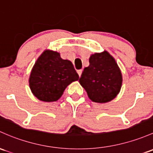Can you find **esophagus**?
<instances>
[{"mask_svg": "<svg viewBox=\"0 0 153 153\" xmlns=\"http://www.w3.org/2000/svg\"><path fill=\"white\" fill-rule=\"evenodd\" d=\"M82 72H83V70H78V75H79V77H81V76Z\"/></svg>", "mask_w": 153, "mask_h": 153, "instance_id": "1", "label": "esophagus"}]
</instances>
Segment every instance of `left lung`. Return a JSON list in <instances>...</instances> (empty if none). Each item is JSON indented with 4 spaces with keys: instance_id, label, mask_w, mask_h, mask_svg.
Returning <instances> with one entry per match:
<instances>
[{
    "instance_id": "left-lung-1",
    "label": "left lung",
    "mask_w": 153,
    "mask_h": 153,
    "mask_svg": "<svg viewBox=\"0 0 153 153\" xmlns=\"http://www.w3.org/2000/svg\"><path fill=\"white\" fill-rule=\"evenodd\" d=\"M91 101L106 103L117 97L123 83V75L114 58L108 51L91 54L89 66L79 79Z\"/></svg>"
}]
</instances>
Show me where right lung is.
<instances>
[{
  "label": "right lung",
  "mask_w": 153,
  "mask_h": 153,
  "mask_svg": "<svg viewBox=\"0 0 153 153\" xmlns=\"http://www.w3.org/2000/svg\"><path fill=\"white\" fill-rule=\"evenodd\" d=\"M78 79L70 61L62 59L56 51L45 50L35 62L28 82L35 97L50 102L57 101L67 86Z\"/></svg>",
  "instance_id": "1"
}]
</instances>
